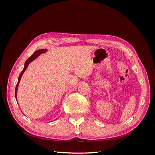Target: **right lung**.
<instances>
[{
  "label": "right lung",
  "mask_w": 155,
  "mask_h": 155,
  "mask_svg": "<svg viewBox=\"0 0 155 155\" xmlns=\"http://www.w3.org/2000/svg\"><path fill=\"white\" fill-rule=\"evenodd\" d=\"M46 51H47V50H46V49H41V50H37V51H35V52L30 56V57L28 59L26 60V61L25 62V67H24V68H23L22 71L21 72V74H20L19 77H18V82H17V84L16 87H15V98L17 97V92L18 86V84H19V81H20V80H21V78L22 76L23 73H24V72H25V70H26V68H27L28 66V64H29L31 61H34V59H35L37 57H38V56H39L40 54H41L42 53H45V52H46Z\"/></svg>",
  "instance_id": "add662e5"
}]
</instances>
